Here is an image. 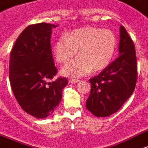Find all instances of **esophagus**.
Returning a JSON list of instances; mask_svg holds the SVG:
<instances>
[{
	"label": "esophagus",
	"instance_id": "esophagus-1",
	"mask_svg": "<svg viewBox=\"0 0 148 148\" xmlns=\"http://www.w3.org/2000/svg\"><path fill=\"white\" fill-rule=\"evenodd\" d=\"M69 82L71 83H72V84H74V83L78 82H79V79H78V78H70Z\"/></svg>",
	"mask_w": 148,
	"mask_h": 148
}]
</instances>
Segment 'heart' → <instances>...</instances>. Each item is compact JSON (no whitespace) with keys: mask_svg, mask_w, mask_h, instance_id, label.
<instances>
[{"mask_svg":"<svg viewBox=\"0 0 148 148\" xmlns=\"http://www.w3.org/2000/svg\"><path fill=\"white\" fill-rule=\"evenodd\" d=\"M117 49L115 34L108 29L88 27L62 35L53 45L56 60L66 64L77 55V60L66 65L62 73L66 76H82L104 70L113 60Z\"/></svg>","mask_w":148,"mask_h":148,"instance_id":"obj_1","label":"heart"}]
</instances>
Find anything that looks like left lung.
Returning a JSON list of instances; mask_svg holds the SVG:
<instances>
[{
	"instance_id": "obj_1",
	"label": "left lung",
	"mask_w": 148,
	"mask_h": 148,
	"mask_svg": "<svg viewBox=\"0 0 148 148\" xmlns=\"http://www.w3.org/2000/svg\"><path fill=\"white\" fill-rule=\"evenodd\" d=\"M120 31V56L100 74L89 79L91 91L86 108L96 117H108L117 112L131 96L136 85L135 45L123 26Z\"/></svg>"
}]
</instances>
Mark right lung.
Masks as SVG:
<instances>
[{"label":"right lung","mask_w":148,"mask_h":148,"mask_svg":"<svg viewBox=\"0 0 148 148\" xmlns=\"http://www.w3.org/2000/svg\"><path fill=\"white\" fill-rule=\"evenodd\" d=\"M57 26L40 23L29 25L19 34L9 61V80L16 100L24 111L45 119L60 105L66 77L57 74L50 42L52 29Z\"/></svg>","instance_id":"right-lung-1"}]
</instances>
